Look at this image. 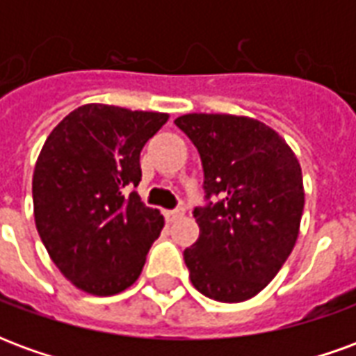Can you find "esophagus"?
<instances>
[{"label":"esophagus","mask_w":356,"mask_h":356,"mask_svg":"<svg viewBox=\"0 0 356 356\" xmlns=\"http://www.w3.org/2000/svg\"><path fill=\"white\" fill-rule=\"evenodd\" d=\"M183 213H185V209L179 208V209H168L163 216H165L168 221H175V219H179V217H183Z\"/></svg>","instance_id":"1"}]
</instances>
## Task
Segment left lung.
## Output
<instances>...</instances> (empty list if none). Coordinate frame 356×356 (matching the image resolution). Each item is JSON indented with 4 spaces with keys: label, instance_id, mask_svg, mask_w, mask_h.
I'll use <instances>...</instances> for the list:
<instances>
[{
    "label": "left lung",
    "instance_id": "8db88e82",
    "mask_svg": "<svg viewBox=\"0 0 356 356\" xmlns=\"http://www.w3.org/2000/svg\"><path fill=\"white\" fill-rule=\"evenodd\" d=\"M175 125L198 148L204 168L206 206L193 211L200 236L183 254L191 282L209 299L246 301L296 246L305 204L298 158L254 118L185 114Z\"/></svg>",
    "mask_w": 356,
    "mask_h": 356
}]
</instances>
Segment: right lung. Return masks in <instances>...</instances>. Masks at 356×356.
Returning <instances> with one entry per match:
<instances>
[{"mask_svg": "<svg viewBox=\"0 0 356 356\" xmlns=\"http://www.w3.org/2000/svg\"><path fill=\"white\" fill-rule=\"evenodd\" d=\"M168 114L83 104L49 133L32 179L34 219L58 270L93 296L139 278L163 217L135 191L139 156Z\"/></svg>", "mask_w": 356, "mask_h": 356, "instance_id": "1", "label": "right lung"}]
</instances>
